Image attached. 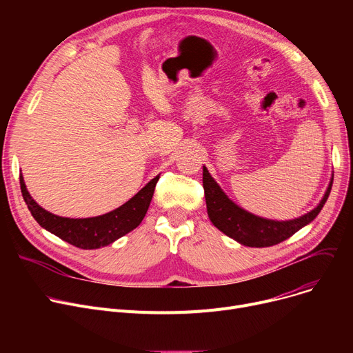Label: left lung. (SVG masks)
<instances>
[{
	"label": "left lung",
	"mask_w": 353,
	"mask_h": 353,
	"mask_svg": "<svg viewBox=\"0 0 353 353\" xmlns=\"http://www.w3.org/2000/svg\"><path fill=\"white\" fill-rule=\"evenodd\" d=\"M332 183L333 177L319 205L313 210L292 220H272L256 216L237 206L210 176L208 167L203 165V188H205L209 219L220 232L249 248H269L277 245L307 226L322 210L329 197Z\"/></svg>",
	"instance_id": "obj_1"
}]
</instances>
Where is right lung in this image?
Masks as SVG:
<instances>
[{"label":"right lung","instance_id":"obj_1","mask_svg":"<svg viewBox=\"0 0 353 353\" xmlns=\"http://www.w3.org/2000/svg\"><path fill=\"white\" fill-rule=\"evenodd\" d=\"M159 177L160 176L152 179L137 194L116 210L87 219L61 217L47 212L31 197L23 176H20V184L23 197L37 223L50 233L63 239L64 242L90 250L111 245L141 223L148 206H150Z\"/></svg>","mask_w":353,"mask_h":353}]
</instances>
